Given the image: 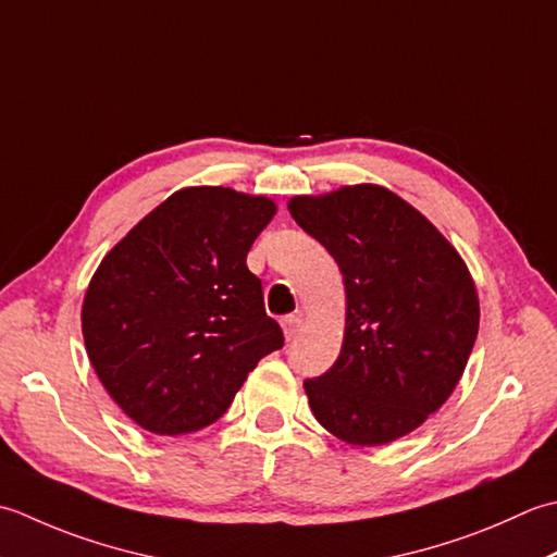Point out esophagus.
I'll return each mask as SVG.
<instances>
[{
	"label": "esophagus",
	"instance_id": "34e87169",
	"mask_svg": "<svg viewBox=\"0 0 557 557\" xmlns=\"http://www.w3.org/2000/svg\"><path fill=\"white\" fill-rule=\"evenodd\" d=\"M283 324V334H286V338L290 342V338H295V334L300 332V324H302V314H288L286 320L281 322Z\"/></svg>",
	"mask_w": 557,
	"mask_h": 557
}]
</instances>
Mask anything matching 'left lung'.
I'll use <instances>...</instances> for the list:
<instances>
[{
	"instance_id": "8db88e82",
	"label": "left lung",
	"mask_w": 557,
	"mask_h": 557,
	"mask_svg": "<svg viewBox=\"0 0 557 557\" xmlns=\"http://www.w3.org/2000/svg\"><path fill=\"white\" fill-rule=\"evenodd\" d=\"M288 211L344 274L336 362L305 380L310 408L348 445H387L449 399L479 334L467 264L421 211L377 185L293 197Z\"/></svg>"
}]
</instances>
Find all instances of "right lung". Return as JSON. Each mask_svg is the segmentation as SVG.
<instances>
[{
    "instance_id": "right-lung-1",
    "label": "right lung",
    "mask_w": 557,
    "mask_h": 557,
    "mask_svg": "<svg viewBox=\"0 0 557 557\" xmlns=\"http://www.w3.org/2000/svg\"><path fill=\"white\" fill-rule=\"evenodd\" d=\"M276 203L228 187L168 197L110 249L82 329L98 380L136 425L185 435L228 411L247 374L283 346L247 252Z\"/></svg>"
}]
</instances>
